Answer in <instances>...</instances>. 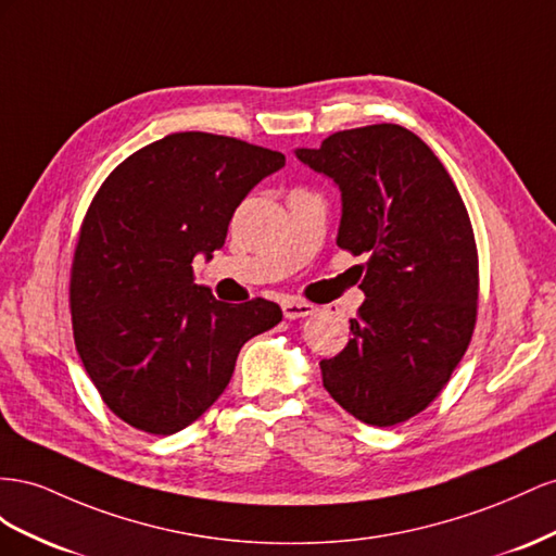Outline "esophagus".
<instances>
[{"instance_id": "obj_1", "label": "esophagus", "mask_w": 556, "mask_h": 556, "mask_svg": "<svg viewBox=\"0 0 556 556\" xmlns=\"http://www.w3.org/2000/svg\"><path fill=\"white\" fill-rule=\"evenodd\" d=\"M283 316L287 319H303V316H312L316 312V305L307 303V300H298V298H287L281 303Z\"/></svg>"}]
</instances>
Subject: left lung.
Masks as SVG:
<instances>
[{"label": "left lung", "mask_w": 556, "mask_h": 556, "mask_svg": "<svg viewBox=\"0 0 556 556\" xmlns=\"http://www.w3.org/2000/svg\"><path fill=\"white\" fill-rule=\"evenodd\" d=\"M298 161L342 193L338 247L358 267L366 303L352 340L321 361L324 387L349 415L395 426L445 389L478 319V247L470 216L438 155L401 125L342 130Z\"/></svg>", "instance_id": "8db88e82"}]
</instances>
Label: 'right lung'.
Listing matches in <instances>:
<instances>
[{
    "label": "right lung",
    "mask_w": 556,
    "mask_h": 556,
    "mask_svg": "<svg viewBox=\"0 0 556 556\" xmlns=\"http://www.w3.org/2000/svg\"><path fill=\"white\" fill-rule=\"evenodd\" d=\"M279 151L210 132H174L135 151L92 198L74 251L76 352L118 419L172 435L226 391L247 340L281 321L256 298L220 303L193 283V258L224 247L228 224Z\"/></svg>",
    "instance_id": "add662e5"
}]
</instances>
